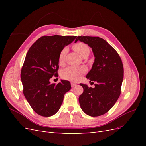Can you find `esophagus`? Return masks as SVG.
Returning <instances> with one entry per match:
<instances>
[{
	"label": "esophagus",
	"instance_id": "obj_1",
	"mask_svg": "<svg viewBox=\"0 0 146 146\" xmlns=\"http://www.w3.org/2000/svg\"><path fill=\"white\" fill-rule=\"evenodd\" d=\"M70 85H71V86L73 88V87L76 86L77 85V83H74V82H71V83H70Z\"/></svg>",
	"mask_w": 146,
	"mask_h": 146
}]
</instances>
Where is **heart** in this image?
Listing matches in <instances>:
<instances>
[{"label":"heart","mask_w":146,"mask_h":146,"mask_svg":"<svg viewBox=\"0 0 146 146\" xmlns=\"http://www.w3.org/2000/svg\"><path fill=\"white\" fill-rule=\"evenodd\" d=\"M73 49L77 52L82 57L88 56L90 53V47L86 44L79 42L74 44L72 46ZM67 52V48H63L61 50L58 56V60L60 63H62ZM86 72V69L84 67H74L69 66L67 68L63 69L61 72V76L63 79L70 81L76 82L80 78L82 75Z\"/></svg>","instance_id":"obj_1"}]
</instances>
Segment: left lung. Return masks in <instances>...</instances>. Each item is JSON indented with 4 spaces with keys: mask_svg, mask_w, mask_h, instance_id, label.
<instances>
[{
    "mask_svg": "<svg viewBox=\"0 0 146 146\" xmlns=\"http://www.w3.org/2000/svg\"><path fill=\"white\" fill-rule=\"evenodd\" d=\"M78 41L92 48L95 60L86 77L90 82H96L94 88L80 84L83 92L79 97V103L88 115H103L113 107L121 94L123 78L122 61L116 50L102 38L78 36L75 42Z\"/></svg>",
    "mask_w": 146,
    "mask_h": 146,
    "instance_id": "obj_1",
    "label": "left lung"
}]
</instances>
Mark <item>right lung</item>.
Instances as JSON below:
<instances>
[{
    "label": "right lung",
    "instance_id": "1",
    "mask_svg": "<svg viewBox=\"0 0 146 146\" xmlns=\"http://www.w3.org/2000/svg\"><path fill=\"white\" fill-rule=\"evenodd\" d=\"M75 36H44L30 47L22 67L21 78L25 98L33 111L49 117L58 111L64 95L70 90L69 81L58 84L49 82L58 76V56L65 46L71 43Z\"/></svg>",
    "mask_w": 146,
    "mask_h": 146
}]
</instances>
